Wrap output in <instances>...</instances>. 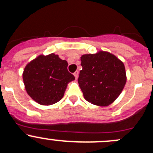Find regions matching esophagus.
<instances>
[{
	"label": "esophagus",
	"instance_id": "34e87169",
	"mask_svg": "<svg viewBox=\"0 0 153 153\" xmlns=\"http://www.w3.org/2000/svg\"><path fill=\"white\" fill-rule=\"evenodd\" d=\"M74 76H75L76 79H77L78 76H79V71H76V72L74 74Z\"/></svg>",
	"mask_w": 153,
	"mask_h": 153
}]
</instances>
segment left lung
Masks as SVG:
<instances>
[{
	"instance_id": "obj_1",
	"label": "left lung",
	"mask_w": 153,
	"mask_h": 153,
	"mask_svg": "<svg viewBox=\"0 0 153 153\" xmlns=\"http://www.w3.org/2000/svg\"><path fill=\"white\" fill-rule=\"evenodd\" d=\"M81 66L78 82L85 99L102 107L113 103L126 85L124 64L112 54L101 51L82 56Z\"/></svg>"
}]
</instances>
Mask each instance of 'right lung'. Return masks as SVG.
Masks as SVG:
<instances>
[{
	"label": "right lung",
	"mask_w": 153,
	"mask_h": 153,
	"mask_svg": "<svg viewBox=\"0 0 153 153\" xmlns=\"http://www.w3.org/2000/svg\"><path fill=\"white\" fill-rule=\"evenodd\" d=\"M68 65L67 61L53 53L38 56L27 64L22 76L29 96L42 105L60 101L68 82L75 79L68 71Z\"/></svg>",
	"instance_id": "right-lung-1"
}]
</instances>
